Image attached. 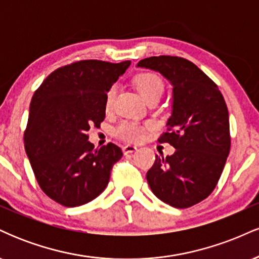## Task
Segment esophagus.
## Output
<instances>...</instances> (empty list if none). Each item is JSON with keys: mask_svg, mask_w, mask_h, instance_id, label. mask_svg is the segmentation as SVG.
<instances>
[{"mask_svg": "<svg viewBox=\"0 0 259 259\" xmlns=\"http://www.w3.org/2000/svg\"><path fill=\"white\" fill-rule=\"evenodd\" d=\"M136 150H138V147L134 146V145H125V146L123 147V153L124 154H130V153L135 152Z\"/></svg>", "mask_w": 259, "mask_h": 259, "instance_id": "esophagus-1", "label": "esophagus"}]
</instances>
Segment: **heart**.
<instances>
[{
    "mask_svg": "<svg viewBox=\"0 0 259 259\" xmlns=\"http://www.w3.org/2000/svg\"><path fill=\"white\" fill-rule=\"evenodd\" d=\"M136 89H138L139 94L145 101L153 96H159L162 95L163 91V81L158 75L153 73H144L135 80ZM115 94H117V88L112 86L106 94V109H111L114 101ZM150 126V125H148ZM145 127L140 125L136 121H123L119 124V126L115 129V135L119 136L120 139L127 140V141H138L144 135Z\"/></svg>",
    "mask_w": 259,
    "mask_h": 259,
    "instance_id": "heart-1",
    "label": "heart"
}]
</instances>
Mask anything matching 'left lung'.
Instances as JSON below:
<instances>
[{"instance_id":"8db88e82","label":"left lung","mask_w":259,"mask_h":259,"mask_svg":"<svg viewBox=\"0 0 259 259\" xmlns=\"http://www.w3.org/2000/svg\"><path fill=\"white\" fill-rule=\"evenodd\" d=\"M138 68L159 73L173 88L169 133L159 142L175 148L171 156H156L147 183L160 201L187 208L212 194L229 151V113L218 86L198 67L180 57L159 56L140 61Z\"/></svg>"}]
</instances>
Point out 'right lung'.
Returning <instances> with one entry per match:
<instances>
[{
  "mask_svg": "<svg viewBox=\"0 0 259 259\" xmlns=\"http://www.w3.org/2000/svg\"><path fill=\"white\" fill-rule=\"evenodd\" d=\"M130 61H80L58 68L35 91L29 107L24 147L41 190L59 204L78 207L108 185L121 150H94L86 132L106 117V94Z\"/></svg>",
  "mask_w": 259,
  "mask_h": 259,
  "instance_id": "1",
  "label": "right lung"
}]
</instances>
